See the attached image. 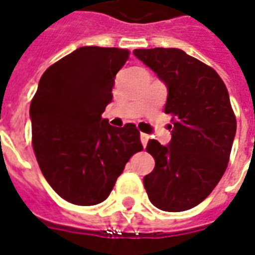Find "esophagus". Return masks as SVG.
Here are the masks:
<instances>
[{
  "label": "esophagus",
  "instance_id": "34e87169",
  "mask_svg": "<svg viewBox=\"0 0 255 255\" xmlns=\"http://www.w3.org/2000/svg\"><path fill=\"white\" fill-rule=\"evenodd\" d=\"M148 139H150V136H148L147 133H140V142H142L143 147L147 146V142H148Z\"/></svg>",
  "mask_w": 255,
  "mask_h": 255
}]
</instances>
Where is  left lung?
<instances>
[{"label":"left lung","instance_id":"obj_1","mask_svg":"<svg viewBox=\"0 0 255 255\" xmlns=\"http://www.w3.org/2000/svg\"><path fill=\"white\" fill-rule=\"evenodd\" d=\"M167 86L171 140H148L155 167L143 184L156 208L181 212L200 204L227 169L237 119L227 88L212 67L178 48L133 50Z\"/></svg>","mask_w":255,"mask_h":255}]
</instances>
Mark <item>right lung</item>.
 I'll return each instance as SVG.
<instances>
[{"mask_svg":"<svg viewBox=\"0 0 255 255\" xmlns=\"http://www.w3.org/2000/svg\"><path fill=\"white\" fill-rule=\"evenodd\" d=\"M129 51L81 47L41 75L29 107L32 146L47 182L75 205H96L124 166L143 150L135 124L109 126L101 118L112 101L115 77Z\"/></svg>","mask_w":255,"mask_h":255,"instance_id":"1","label":"right lung"}]
</instances>
